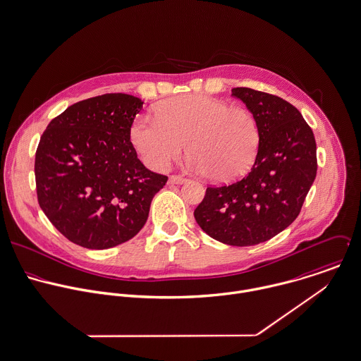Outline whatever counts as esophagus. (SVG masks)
<instances>
[{
    "instance_id": "esophagus-1",
    "label": "esophagus",
    "mask_w": 361,
    "mask_h": 361,
    "mask_svg": "<svg viewBox=\"0 0 361 361\" xmlns=\"http://www.w3.org/2000/svg\"><path fill=\"white\" fill-rule=\"evenodd\" d=\"M169 180L171 184H183L184 181H187V178L184 176H170Z\"/></svg>"
}]
</instances>
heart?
<instances>
[{"instance_id": "obj_1", "label": "heart", "mask_w": 361, "mask_h": 361, "mask_svg": "<svg viewBox=\"0 0 361 361\" xmlns=\"http://www.w3.org/2000/svg\"><path fill=\"white\" fill-rule=\"evenodd\" d=\"M131 142L146 164L166 169L184 150L195 170L212 181L243 176L259 144L254 114L240 106L204 94L171 99L154 110V118L140 117L131 127Z\"/></svg>"}]
</instances>
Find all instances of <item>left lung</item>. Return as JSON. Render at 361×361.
<instances>
[{
  "label": "left lung",
  "mask_w": 361,
  "mask_h": 361,
  "mask_svg": "<svg viewBox=\"0 0 361 361\" xmlns=\"http://www.w3.org/2000/svg\"><path fill=\"white\" fill-rule=\"evenodd\" d=\"M233 96L254 114L259 145L247 176L228 185H209L194 216L223 244L264 243L298 216L317 176V145L301 113L279 96L234 87Z\"/></svg>",
  "instance_id": "1"
}]
</instances>
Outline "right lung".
<instances>
[{
	"instance_id": "1",
	"label": "right lung",
	"mask_w": 361,
	"mask_h": 361,
	"mask_svg": "<svg viewBox=\"0 0 361 361\" xmlns=\"http://www.w3.org/2000/svg\"><path fill=\"white\" fill-rule=\"evenodd\" d=\"M144 102L107 93L53 118L36 150L37 201L73 244L106 250L133 238L167 176L146 169L131 142Z\"/></svg>"
}]
</instances>
